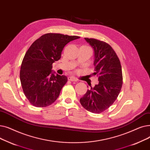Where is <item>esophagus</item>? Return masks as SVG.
Instances as JSON below:
<instances>
[{
    "mask_svg": "<svg viewBox=\"0 0 150 150\" xmlns=\"http://www.w3.org/2000/svg\"><path fill=\"white\" fill-rule=\"evenodd\" d=\"M68 80L70 81H77V79L73 76H69L68 77Z\"/></svg>",
    "mask_w": 150,
    "mask_h": 150,
    "instance_id": "obj_1",
    "label": "esophagus"
}]
</instances>
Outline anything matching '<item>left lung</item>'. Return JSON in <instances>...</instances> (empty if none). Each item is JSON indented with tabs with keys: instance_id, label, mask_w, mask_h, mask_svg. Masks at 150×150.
I'll return each instance as SVG.
<instances>
[{
	"instance_id": "8db88e82",
	"label": "left lung",
	"mask_w": 150,
	"mask_h": 150,
	"mask_svg": "<svg viewBox=\"0 0 150 150\" xmlns=\"http://www.w3.org/2000/svg\"><path fill=\"white\" fill-rule=\"evenodd\" d=\"M93 49L95 72L98 83L91 87L81 99L83 108L95 113H101L115 102L123 84L122 67L112 47L105 42L85 38Z\"/></svg>"
}]
</instances>
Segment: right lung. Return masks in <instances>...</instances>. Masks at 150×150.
I'll return each mask as SVG.
<instances>
[{
    "label": "right lung",
    "mask_w": 150,
    "mask_h": 150,
    "mask_svg": "<svg viewBox=\"0 0 150 150\" xmlns=\"http://www.w3.org/2000/svg\"><path fill=\"white\" fill-rule=\"evenodd\" d=\"M60 33H46L35 40L25 54L20 80L25 96L34 106L43 108L58 98L67 77L55 74L52 63L61 58L64 47L79 38Z\"/></svg>",
    "instance_id": "1"
}]
</instances>
